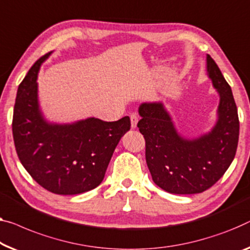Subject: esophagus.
<instances>
[{
    "instance_id": "esophagus-1",
    "label": "esophagus",
    "mask_w": 250,
    "mask_h": 250,
    "mask_svg": "<svg viewBox=\"0 0 250 250\" xmlns=\"http://www.w3.org/2000/svg\"><path fill=\"white\" fill-rule=\"evenodd\" d=\"M130 120H131V128L135 129L137 128V124L139 121V117H138L137 113H132L130 114Z\"/></svg>"
}]
</instances>
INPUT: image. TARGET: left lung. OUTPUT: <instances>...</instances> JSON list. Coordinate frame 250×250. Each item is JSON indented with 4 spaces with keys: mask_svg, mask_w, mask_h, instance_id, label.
<instances>
[{
    "mask_svg": "<svg viewBox=\"0 0 250 250\" xmlns=\"http://www.w3.org/2000/svg\"><path fill=\"white\" fill-rule=\"evenodd\" d=\"M208 75L220 95L218 122L208 135L188 140L178 135L162 103H143L138 128L146 141L152 181L173 194H196L210 188L229 168L237 151L239 119L231 87L207 56Z\"/></svg>",
    "mask_w": 250,
    "mask_h": 250,
    "instance_id": "1",
    "label": "left lung"
}]
</instances>
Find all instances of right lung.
Returning <instances> with one entry per match:
<instances>
[{
    "label": "right lung",
    "instance_id": "1",
    "mask_svg": "<svg viewBox=\"0 0 250 250\" xmlns=\"http://www.w3.org/2000/svg\"><path fill=\"white\" fill-rule=\"evenodd\" d=\"M48 53L40 57L19 85L12 132L18 157L27 172L47 191L74 195L101 184L130 118L105 122L88 118L72 125L48 124L38 104L37 75Z\"/></svg>",
    "mask_w": 250,
    "mask_h": 250
}]
</instances>
